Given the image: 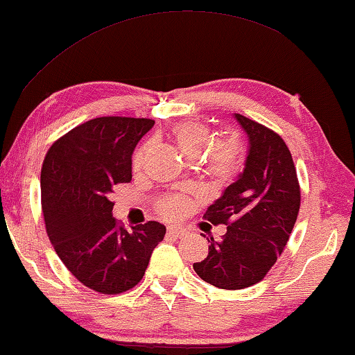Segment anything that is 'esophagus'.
I'll use <instances>...</instances> for the list:
<instances>
[{
    "instance_id": "1",
    "label": "esophagus",
    "mask_w": 355,
    "mask_h": 355,
    "mask_svg": "<svg viewBox=\"0 0 355 355\" xmlns=\"http://www.w3.org/2000/svg\"><path fill=\"white\" fill-rule=\"evenodd\" d=\"M167 234L171 235V237H173V239H180V237H183L184 234H187V230H184L183 227H180V226H168L167 227Z\"/></svg>"
}]
</instances>
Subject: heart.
I'll list each match as a JSON object with an SVG mask.
<instances>
[{"label": "heart", "instance_id": "obj_1", "mask_svg": "<svg viewBox=\"0 0 355 355\" xmlns=\"http://www.w3.org/2000/svg\"><path fill=\"white\" fill-rule=\"evenodd\" d=\"M173 139L182 150V153L188 157L198 156L202 148L210 142L211 131L205 123L198 120H187L178 123L172 129ZM148 153V145L140 147L132 156V168L139 171L144 166L145 157ZM241 162H243V147L237 139L226 137L219 139L210 145L207 150L205 164L208 173L218 180V182H226L232 178L240 171ZM191 208V200L184 196H168L157 204V211L166 218H178L187 213Z\"/></svg>", "mask_w": 355, "mask_h": 355}]
</instances>
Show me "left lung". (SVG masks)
Segmentation results:
<instances>
[{"label":"left lung","mask_w":355,"mask_h":355,"mask_svg":"<svg viewBox=\"0 0 355 355\" xmlns=\"http://www.w3.org/2000/svg\"><path fill=\"white\" fill-rule=\"evenodd\" d=\"M248 136L243 172L204 218L226 224L219 241L210 237L208 256L194 270L219 289H245L262 281L291 237L300 210V184L292 155L277 132L234 114Z\"/></svg>","instance_id":"8db88e82"}]
</instances>
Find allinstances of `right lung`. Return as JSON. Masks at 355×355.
Listing matches in <instances>:
<instances>
[{"label": "right lung", "mask_w": 355, "mask_h": 355, "mask_svg": "<svg viewBox=\"0 0 355 355\" xmlns=\"http://www.w3.org/2000/svg\"><path fill=\"white\" fill-rule=\"evenodd\" d=\"M153 125L148 118H93L56 140L44 159L41 198L50 243L66 268L101 294L132 289L166 235L157 221L126 230L112 216V189L131 182L134 148Z\"/></svg>", "instance_id": "obj_1"}]
</instances>
